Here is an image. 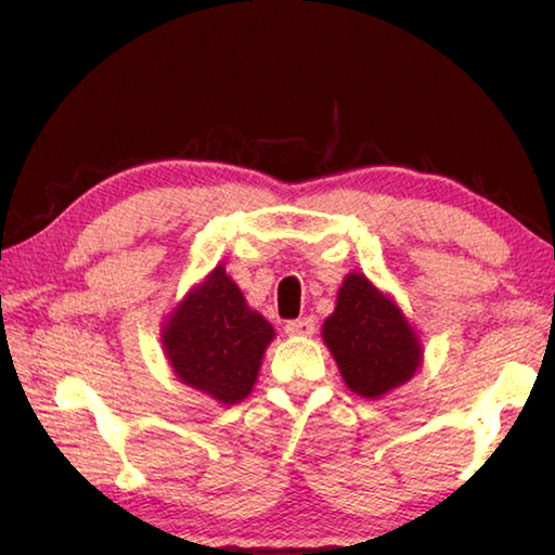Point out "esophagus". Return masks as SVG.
I'll use <instances>...</instances> for the list:
<instances>
[{
    "instance_id": "esophagus-1",
    "label": "esophagus",
    "mask_w": 555,
    "mask_h": 555,
    "mask_svg": "<svg viewBox=\"0 0 555 555\" xmlns=\"http://www.w3.org/2000/svg\"><path fill=\"white\" fill-rule=\"evenodd\" d=\"M284 331L291 337H311L315 333V321L313 318H298V321H288Z\"/></svg>"
}]
</instances>
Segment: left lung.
<instances>
[{
    "label": "left lung",
    "mask_w": 555,
    "mask_h": 555,
    "mask_svg": "<svg viewBox=\"0 0 555 555\" xmlns=\"http://www.w3.org/2000/svg\"><path fill=\"white\" fill-rule=\"evenodd\" d=\"M347 389L362 399H382L399 389L424 362V345L397 300L350 271L337 291L335 311L321 327Z\"/></svg>",
    "instance_id": "8db88e82"
}]
</instances>
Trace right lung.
Wrapping results in <instances>:
<instances>
[{"mask_svg": "<svg viewBox=\"0 0 555 555\" xmlns=\"http://www.w3.org/2000/svg\"><path fill=\"white\" fill-rule=\"evenodd\" d=\"M276 333L247 306L224 264L178 300L162 325L164 354L178 382L222 406L249 397Z\"/></svg>", "mask_w": 555, "mask_h": 555, "instance_id": "add662e5", "label": "right lung"}]
</instances>
